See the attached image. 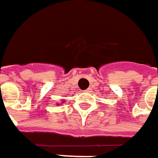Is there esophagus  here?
<instances>
[{
  "instance_id": "34e87169",
  "label": "esophagus",
  "mask_w": 158,
  "mask_h": 158,
  "mask_svg": "<svg viewBox=\"0 0 158 158\" xmlns=\"http://www.w3.org/2000/svg\"><path fill=\"white\" fill-rule=\"evenodd\" d=\"M84 92H85V93H91V92H92V88H88L86 90H85Z\"/></svg>"
}]
</instances>
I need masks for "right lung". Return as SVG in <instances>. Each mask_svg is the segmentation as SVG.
I'll list each match as a JSON object with an SVG mask.
<instances>
[{"instance_id": "add662e5", "label": "right lung", "mask_w": 158, "mask_h": 158, "mask_svg": "<svg viewBox=\"0 0 158 158\" xmlns=\"http://www.w3.org/2000/svg\"><path fill=\"white\" fill-rule=\"evenodd\" d=\"M58 105H60V104H58Z\"/></svg>"}]
</instances>
